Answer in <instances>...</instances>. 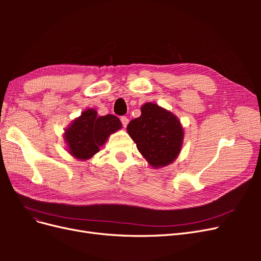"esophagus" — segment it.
<instances>
[{
    "label": "esophagus",
    "instance_id": "1",
    "mask_svg": "<svg viewBox=\"0 0 261 261\" xmlns=\"http://www.w3.org/2000/svg\"><path fill=\"white\" fill-rule=\"evenodd\" d=\"M121 122H122V124H123V126L124 127H126V126L128 125V122H129V120L126 116H122L121 117Z\"/></svg>",
    "mask_w": 261,
    "mask_h": 261
}]
</instances>
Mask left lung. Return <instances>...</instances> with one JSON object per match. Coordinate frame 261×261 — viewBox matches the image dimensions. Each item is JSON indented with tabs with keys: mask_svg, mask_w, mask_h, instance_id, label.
<instances>
[{
	"mask_svg": "<svg viewBox=\"0 0 261 261\" xmlns=\"http://www.w3.org/2000/svg\"><path fill=\"white\" fill-rule=\"evenodd\" d=\"M141 115L127 125L138 151L153 169L167 167L178 156L184 128L176 115L152 102L140 108Z\"/></svg>",
	"mask_w": 261,
	"mask_h": 261,
	"instance_id": "1",
	"label": "left lung"
}]
</instances>
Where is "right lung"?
Masks as SVG:
<instances>
[{
  "mask_svg": "<svg viewBox=\"0 0 261 261\" xmlns=\"http://www.w3.org/2000/svg\"><path fill=\"white\" fill-rule=\"evenodd\" d=\"M121 128L122 123L115 115L99 116L94 109H87L65 128L63 137L68 152L85 161L99 152L109 136Z\"/></svg>",
  "mask_w": 261,
  "mask_h": 261,
  "instance_id": "add662e5",
  "label": "right lung"
}]
</instances>
